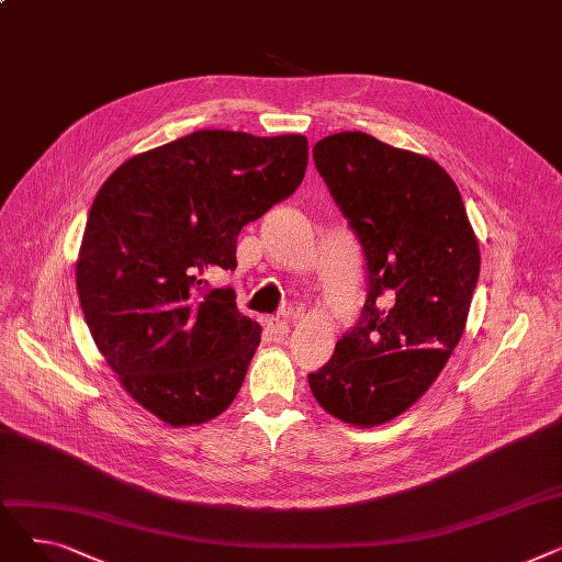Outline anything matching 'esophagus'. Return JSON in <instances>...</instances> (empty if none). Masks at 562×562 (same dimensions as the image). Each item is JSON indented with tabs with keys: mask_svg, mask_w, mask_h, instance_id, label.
<instances>
[{
	"mask_svg": "<svg viewBox=\"0 0 562 562\" xmlns=\"http://www.w3.org/2000/svg\"><path fill=\"white\" fill-rule=\"evenodd\" d=\"M266 333H269V335H271V337H276V339L284 337V335L289 333L286 321H284V318H280V316L269 318V321H266Z\"/></svg>",
	"mask_w": 562,
	"mask_h": 562,
	"instance_id": "34e87169",
	"label": "esophagus"
}]
</instances>
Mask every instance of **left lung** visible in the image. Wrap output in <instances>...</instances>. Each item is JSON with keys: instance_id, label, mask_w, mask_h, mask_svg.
Instances as JSON below:
<instances>
[{"instance_id": "8db88e82", "label": "left lung", "mask_w": 562, "mask_h": 562, "mask_svg": "<svg viewBox=\"0 0 562 562\" xmlns=\"http://www.w3.org/2000/svg\"><path fill=\"white\" fill-rule=\"evenodd\" d=\"M312 155L362 244L369 293L310 390L328 415L373 428L403 415L447 367L479 282V241L437 161L364 132L321 138Z\"/></svg>"}]
</instances>
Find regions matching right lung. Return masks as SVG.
<instances>
[{
	"label": "right lung",
	"instance_id": "right-lung-1",
	"mask_svg": "<svg viewBox=\"0 0 562 562\" xmlns=\"http://www.w3.org/2000/svg\"><path fill=\"white\" fill-rule=\"evenodd\" d=\"M307 138L200 130L117 166L77 259L86 326L123 390L172 428L218 417L239 394L259 323L234 289L236 236L303 182Z\"/></svg>",
	"mask_w": 562,
	"mask_h": 562
}]
</instances>
